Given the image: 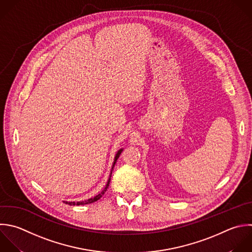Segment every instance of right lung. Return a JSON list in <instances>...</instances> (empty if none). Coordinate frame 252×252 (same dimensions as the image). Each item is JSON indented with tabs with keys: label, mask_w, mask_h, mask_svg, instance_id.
Here are the masks:
<instances>
[{
	"label": "right lung",
	"mask_w": 252,
	"mask_h": 252,
	"mask_svg": "<svg viewBox=\"0 0 252 252\" xmlns=\"http://www.w3.org/2000/svg\"><path fill=\"white\" fill-rule=\"evenodd\" d=\"M122 151H123V149H120L117 153H116V155H115V157H114V160H113V164H112V167H111V171H110V175H109V178H108V180H107V183H106V185H105V187H104V189L99 193V194H97V195H95L94 197H93V198H90V199H88V200H85V201H78V202H75V201H63L65 204H69V205H71V206H75V205H85V204H91V203H94V202H95V201H97L98 199H100L101 197H102V195L106 192V190H107V188H108V186H109V183H110V178H111V174H112V170H113V167H114V165H115V163H116V161H117V159H118V158H119V156L121 155V153H122Z\"/></svg>",
	"instance_id": "add662e5"
}]
</instances>
